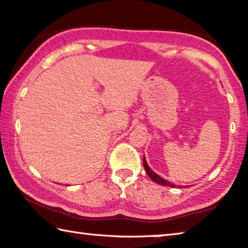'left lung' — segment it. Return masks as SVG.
Returning <instances> with one entry per match:
<instances>
[{
    "label": "left lung",
    "mask_w": 248,
    "mask_h": 248,
    "mask_svg": "<svg viewBox=\"0 0 248 248\" xmlns=\"http://www.w3.org/2000/svg\"><path fill=\"white\" fill-rule=\"evenodd\" d=\"M143 165H144V169H145V170H146L147 175H148V176H150V178H151L152 181L155 182V183H157V184H159V185H164V186H170V187H175V185H174V184H172V183H170L169 181L164 180L163 177L158 176L157 174L154 173L153 170H152L150 169V166H148V165H147V163H146L145 156H144V158H143Z\"/></svg>",
    "instance_id": "8db88e82"
}]
</instances>
